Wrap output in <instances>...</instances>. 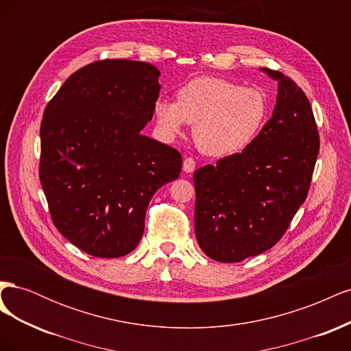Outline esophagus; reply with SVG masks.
Listing matches in <instances>:
<instances>
[{"label": "esophagus", "mask_w": 351, "mask_h": 351, "mask_svg": "<svg viewBox=\"0 0 351 351\" xmlns=\"http://www.w3.org/2000/svg\"><path fill=\"white\" fill-rule=\"evenodd\" d=\"M195 168H196L195 159H193V158H184V161H183V171H184V173H193Z\"/></svg>", "instance_id": "34e87169"}]
</instances>
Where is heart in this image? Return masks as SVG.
I'll return each instance as SVG.
<instances>
[{
	"label": "heart",
	"instance_id": "obj_1",
	"mask_svg": "<svg viewBox=\"0 0 351 351\" xmlns=\"http://www.w3.org/2000/svg\"><path fill=\"white\" fill-rule=\"evenodd\" d=\"M159 130L174 137L195 124V142L210 156L241 152L256 139L268 117V101L258 88L218 77H199L178 90L177 102L158 99L154 107Z\"/></svg>",
	"mask_w": 351,
	"mask_h": 351
}]
</instances>
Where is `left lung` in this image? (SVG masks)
Segmentation results:
<instances>
[{
	"label": "left lung",
	"mask_w": 351,
	"mask_h": 351,
	"mask_svg": "<svg viewBox=\"0 0 351 351\" xmlns=\"http://www.w3.org/2000/svg\"><path fill=\"white\" fill-rule=\"evenodd\" d=\"M272 117L246 149L196 169L195 232L217 262H241L275 246L304 202L319 133L304 92L280 71Z\"/></svg>",
	"instance_id": "8db88e82"
}]
</instances>
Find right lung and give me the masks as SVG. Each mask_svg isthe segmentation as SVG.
Wrapping results in <instances>:
<instances>
[{"label":"right lung","instance_id":"add662e5","mask_svg":"<svg viewBox=\"0 0 351 351\" xmlns=\"http://www.w3.org/2000/svg\"><path fill=\"white\" fill-rule=\"evenodd\" d=\"M159 76L149 62L95 61L73 73L44 111L39 178L49 214L92 256L134 250L152 196L182 171L177 149L142 134Z\"/></svg>","mask_w":351,"mask_h":351}]
</instances>
